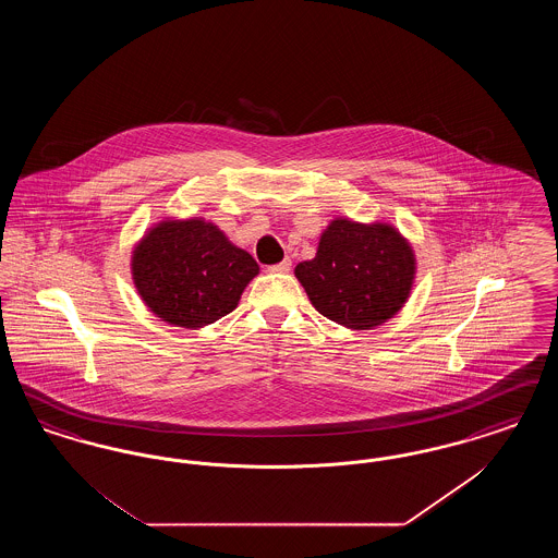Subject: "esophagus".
I'll return each instance as SVG.
<instances>
[{
  "instance_id": "obj_1",
  "label": "esophagus",
  "mask_w": 558,
  "mask_h": 558,
  "mask_svg": "<svg viewBox=\"0 0 558 558\" xmlns=\"http://www.w3.org/2000/svg\"><path fill=\"white\" fill-rule=\"evenodd\" d=\"M269 271H276V274H287L289 269H291V259H284V262H280V264H276V266L267 267Z\"/></svg>"
}]
</instances>
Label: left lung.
Here are the masks:
<instances>
[{
  "mask_svg": "<svg viewBox=\"0 0 558 558\" xmlns=\"http://www.w3.org/2000/svg\"><path fill=\"white\" fill-rule=\"evenodd\" d=\"M312 305L345 328L371 330L405 305L416 255L396 226L335 217L322 232L316 257L294 267Z\"/></svg>",
  "mask_w": 558,
  "mask_h": 558,
  "instance_id": "left-lung-1",
  "label": "left lung"
}]
</instances>
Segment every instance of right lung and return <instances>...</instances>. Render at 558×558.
Listing matches in <instances>:
<instances>
[{"label":"right lung","instance_id":"obj_1","mask_svg":"<svg viewBox=\"0 0 558 558\" xmlns=\"http://www.w3.org/2000/svg\"><path fill=\"white\" fill-rule=\"evenodd\" d=\"M257 274V262L203 217H165L132 251L133 284L144 305L190 330L234 312Z\"/></svg>","mask_w":558,"mask_h":558}]
</instances>
